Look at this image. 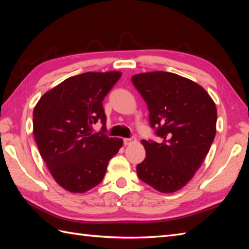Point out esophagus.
<instances>
[{
    "label": "esophagus",
    "mask_w": 249,
    "mask_h": 249,
    "mask_svg": "<svg viewBox=\"0 0 249 249\" xmlns=\"http://www.w3.org/2000/svg\"><path fill=\"white\" fill-rule=\"evenodd\" d=\"M136 139L135 138H124L123 139V142H124V145H128V144H130L131 142L133 141H135Z\"/></svg>",
    "instance_id": "1"
}]
</instances>
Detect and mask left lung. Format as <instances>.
Returning a JSON list of instances; mask_svg holds the SVG:
<instances>
[{
  "label": "left lung",
  "mask_w": 249,
  "mask_h": 249,
  "mask_svg": "<svg viewBox=\"0 0 249 249\" xmlns=\"http://www.w3.org/2000/svg\"><path fill=\"white\" fill-rule=\"evenodd\" d=\"M145 100L151 127L161 138L142 140L146 156L137 166L142 182L168 194L186 185L208 155L216 134L215 103L199 84L167 71L131 77Z\"/></svg>",
  "instance_id": "8db88e82"
}]
</instances>
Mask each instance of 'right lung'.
I'll return each mask as SVG.
<instances>
[{
	"label": "right lung",
	"mask_w": 249,
	"mask_h": 249,
	"mask_svg": "<svg viewBox=\"0 0 249 249\" xmlns=\"http://www.w3.org/2000/svg\"><path fill=\"white\" fill-rule=\"evenodd\" d=\"M122 73L84 72L67 78L40 97L33 111L37 147L55 182L71 193H86L103 181L109 160L123 145L106 131L103 100ZM98 120L103 127L93 133Z\"/></svg>",
	"instance_id": "add662e5"
}]
</instances>
